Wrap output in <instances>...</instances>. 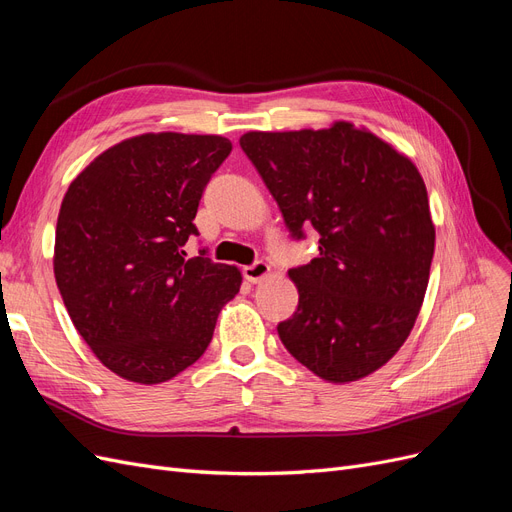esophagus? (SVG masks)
I'll use <instances>...</instances> for the list:
<instances>
[{
    "mask_svg": "<svg viewBox=\"0 0 512 512\" xmlns=\"http://www.w3.org/2000/svg\"><path fill=\"white\" fill-rule=\"evenodd\" d=\"M269 273H271V267L264 260H258V262L250 264V267H243V277L248 279L250 284H260V281Z\"/></svg>",
    "mask_w": 512,
    "mask_h": 512,
    "instance_id": "1",
    "label": "esophagus"
}]
</instances>
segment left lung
<instances>
[{
    "mask_svg": "<svg viewBox=\"0 0 512 512\" xmlns=\"http://www.w3.org/2000/svg\"><path fill=\"white\" fill-rule=\"evenodd\" d=\"M239 144L292 237L320 233V256L288 275L298 309L277 326L290 354L328 383L390 362L424 303L434 222L407 154L347 120L326 129L250 131Z\"/></svg>",
    "mask_w": 512,
    "mask_h": 512,
    "instance_id": "8db88e82",
    "label": "left lung"
}]
</instances>
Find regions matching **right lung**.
I'll return each instance as SVG.
<instances>
[{"label":"right lung","instance_id":"right-lung-1","mask_svg":"<svg viewBox=\"0 0 512 512\" xmlns=\"http://www.w3.org/2000/svg\"><path fill=\"white\" fill-rule=\"evenodd\" d=\"M231 150L222 135H135L65 192L57 286L80 337L122 379L154 385L195 364L241 288L237 267L184 252L203 190Z\"/></svg>","mask_w":512,"mask_h":512}]
</instances>
